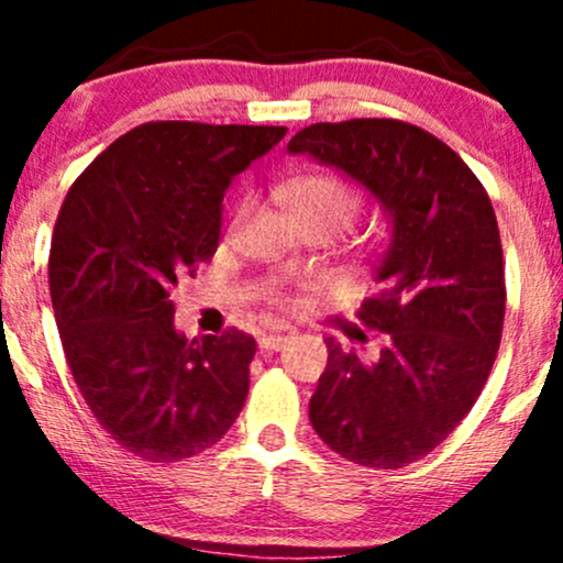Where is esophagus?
<instances>
[{
    "label": "esophagus",
    "instance_id": "1",
    "mask_svg": "<svg viewBox=\"0 0 563 563\" xmlns=\"http://www.w3.org/2000/svg\"><path fill=\"white\" fill-rule=\"evenodd\" d=\"M288 335L283 333H262L260 335V349L262 352H280L283 346H286Z\"/></svg>",
    "mask_w": 563,
    "mask_h": 563
}]
</instances>
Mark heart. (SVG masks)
I'll list each match as a JSON object with an SVG mask.
<instances>
[{
    "label": "heart",
    "instance_id": "1",
    "mask_svg": "<svg viewBox=\"0 0 563 563\" xmlns=\"http://www.w3.org/2000/svg\"><path fill=\"white\" fill-rule=\"evenodd\" d=\"M286 200L290 214L320 219V222L331 224L333 232L346 228L360 206L357 196L341 179L322 177V174L301 177L294 185H288Z\"/></svg>",
    "mask_w": 563,
    "mask_h": 563
}]
</instances>
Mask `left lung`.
<instances>
[{"label":"left lung","mask_w":563,"mask_h":563,"mask_svg":"<svg viewBox=\"0 0 563 563\" xmlns=\"http://www.w3.org/2000/svg\"><path fill=\"white\" fill-rule=\"evenodd\" d=\"M288 153L357 183L389 224L373 269L378 294L357 312L384 346L360 360L325 339L309 421L346 461L402 468L452 434L493 371L506 314L493 203L455 151L405 121L312 124Z\"/></svg>","instance_id":"8db88e82"}]
</instances>
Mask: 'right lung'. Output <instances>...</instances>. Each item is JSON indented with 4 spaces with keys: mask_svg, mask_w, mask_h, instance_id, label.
Returning <instances> with one entry per match:
<instances>
[{
    "mask_svg": "<svg viewBox=\"0 0 563 563\" xmlns=\"http://www.w3.org/2000/svg\"><path fill=\"white\" fill-rule=\"evenodd\" d=\"M286 126L142 124L70 185L49 249V296L70 376L121 448L153 463L209 450L249 394L256 341H187L172 288L214 256L222 198Z\"/></svg>",
    "mask_w": 563,
    "mask_h": 563,
    "instance_id": "1",
    "label": "right lung"
}]
</instances>
